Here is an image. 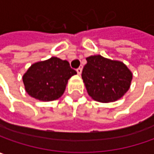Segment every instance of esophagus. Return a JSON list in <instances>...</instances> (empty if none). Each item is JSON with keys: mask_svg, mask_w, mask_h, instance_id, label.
Listing matches in <instances>:
<instances>
[{"mask_svg": "<svg viewBox=\"0 0 154 154\" xmlns=\"http://www.w3.org/2000/svg\"><path fill=\"white\" fill-rule=\"evenodd\" d=\"M82 66H80V67H78V68H77V74H78V75H81V73H82Z\"/></svg>", "mask_w": 154, "mask_h": 154, "instance_id": "obj_1", "label": "esophagus"}]
</instances>
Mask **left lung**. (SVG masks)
<instances>
[{
	"label": "left lung",
	"mask_w": 154,
	"mask_h": 154,
	"mask_svg": "<svg viewBox=\"0 0 154 154\" xmlns=\"http://www.w3.org/2000/svg\"><path fill=\"white\" fill-rule=\"evenodd\" d=\"M82 78L88 94L99 102H113L129 90L132 72L121 61L112 60L101 55L86 58Z\"/></svg>",
	"instance_id": "obj_1"
}]
</instances>
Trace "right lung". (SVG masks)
<instances>
[{
    "label": "right lung",
    "instance_id": "add662e5",
    "mask_svg": "<svg viewBox=\"0 0 154 154\" xmlns=\"http://www.w3.org/2000/svg\"><path fill=\"white\" fill-rule=\"evenodd\" d=\"M77 72L67 60L52 57L33 64L23 76L26 92L42 101L57 100L65 92L67 82Z\"/></svg>",
    "mask_w": 154,
    "mask_h": 154
}]
</instances>
